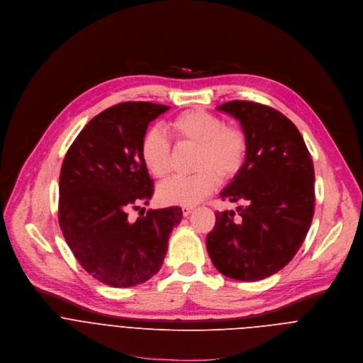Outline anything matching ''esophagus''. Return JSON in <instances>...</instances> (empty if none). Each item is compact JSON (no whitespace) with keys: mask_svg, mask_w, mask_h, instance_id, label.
<instances>
[{"mask_svg":"<svg viewBox=\"0 0 363 363\" xmlns=\"http://www.w3.org/2000/svg\"><path fill=\"white\" fill-rule=\"evenodd\" d=\"M193 210H194V207H193V206H183V207H182V213H183V216H189Z\"/></svg>","mask_w":363,"mask_h":363,"instance_id":"esophagus-1","label":"esophagus"}]
</instances>
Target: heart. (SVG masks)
I'll return each instance as SVG.
<instances>
[{
    "mask_svg": "<svg viewBox=\"0 0 363 363\" xmlns=\"http://www.w3.org/2000/svg\"><path fill=\"white\" fill-rule=\"evenodd\" d=\"M167 130L177 144L196 146L194 169L191 176H174L159 186L157 196L163 204L193 206L208 196L222 180L236 177L243 169L249 140L246 133L226 124L214 113L203 108H190L173 117ZM143 164L157 179L170 172L172 144L157 128L144 133L140 143Z\"/></svg>",
    "mask_w": 363,
    "mask_h": 363,
    "instance_id": "b5f03b06",
    "label": "heart"
}]
</instances>
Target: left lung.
<instances>
[{"instance_id":"obj_1","label":"left lung","mask_w":363,"mask_h":363,"mask_svg":"<svg viewBox=\"0 0 363 363\" xmlns=\"http://www.w3.org/2000/svg\"><path fill=\"white\" fill-rule=\"evenodd\" d=\"M219 110L235 116L249 140L247 159L220 194L246 201L216 213L206 238L208 256L222 274L255 281L274 274L301 249L315 211V169L298 127L266 104L233 100Z\"/></svg>"}]
</instances>
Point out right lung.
<instances>
[{"instance_id":"add662e5","label":"right lung","mask_w":363,"mask_h":363,"mask_svg":"<svg viewBox=\"0 0 363 363\" xmlns=\"http://www.w3.org/2000/svg\"><path fill=\"white\" fill-rule=\"evenodd\" d=\"M167 110L149 101L108 107L72 141L60 170L62 236L82 267L113 287L135 286L155 276L169 236L182 220L179 206L143 211L135 222L128 219V211L149 204L155 193L140 143L149 123Z\"/></svg>"}]
</instances>
